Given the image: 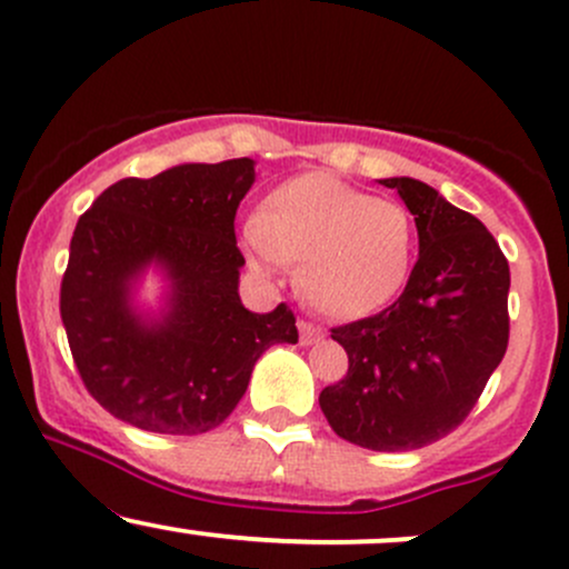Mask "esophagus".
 <instances>
[{
	"mask_svg": "<svg viewBox=\"0 0 569 569\" xmlns=\"http://www.w3.org/2000/svg\"><path fill=\"white\" fill-rule=\"evenodd\" d=\"M297 327H299V340H302V346H313V342H318L323 337V329L316 327V323L305 321V318L297 323Z\"/></svg>",
	"mask_w": 569,
	"mask_h": 569,
	"instance_id": "34e87169",
	"label": "esophagus"
}]
</instances>
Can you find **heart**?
<instances>
[{
  "mask_svg": "<svg viewBox=\"0 0 569 569\" xmlns=\"http://www.w3.org/2000/svg\"><path fill=\"white\" fill-rule=\"evenodd\" d=\"M242 240L264 270L299 264L305 302L351 321L378 313L408 283L416 229L395 199L372 197L337 174L305 172L267 193Z\"/></svg>",
  "mask_w": 569,
  "mask_h": 569,
  "instance_id": "heart-1",
  "label": "heart"
}]
</instances>
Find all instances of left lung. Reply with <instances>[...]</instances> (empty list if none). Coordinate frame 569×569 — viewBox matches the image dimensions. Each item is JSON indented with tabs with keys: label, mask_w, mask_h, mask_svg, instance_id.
I'll list each match as a JSON object with an SVG mask.
<instances>
[{
	"label": "left lung",
	"mask_w": 569,
	"mask_h": 569,
	"mask_svg": "<svg viewBox=\"0 0 569 569\" xmlns=\"http://www.w3.org/2000/svg\"><path fill=\"white\" fill-rule=\"evenodd\" d=\"M395 189L418 229V261L395 305L332 329L346 378L318 397L329 427L370 451H416L470 416L508 351L510 267L476 216L413 178Z\"/></svg>",
	"instance_id": "1"
}]
</instances>
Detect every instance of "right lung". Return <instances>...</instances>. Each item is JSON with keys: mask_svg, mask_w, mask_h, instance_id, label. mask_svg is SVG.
Here are the masks:
<instances>
[{"mask_svg": "<svg viewBox=\"0 0 569 569\" xmlns=\"http://www.w3.org/2000/svg\"><path fill=\"white\" fill-rule=\"evenodd\" d=\"M253 161L180 164L123 178L80 216L61 278V321L89 395L110 416L159 435H202L223 423L274 342H297V318L242 308L246 264L234 216L253 186ZM151 263L171 280L159 319L133 310Z\"/></svg>", "mask_w": 569, "mask_h": 569, "instance_id": "add662e5", "label": "right lung"}]
</instances>
